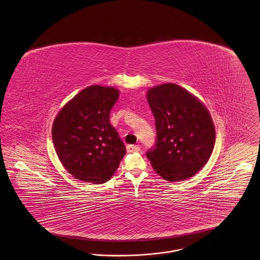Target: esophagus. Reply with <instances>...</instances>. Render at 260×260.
I'll list each match as a JSON object with an SVG mask.
<instances>
[{
	"instance_id": "esophagus-1",
	"label": "esophagus",
	"mask_w": 260,
	"mask_h": 260,
	"mask_svg": "<svg viewBox=\"0 0 260 260\" xmlns=\"http://www.w3.org/2000/svg\"><path fill=\"white\" fill-rule=\"evenodd\" d=\"M126 150L127 152H138L140 150V147L138 145H133V144H129L126 146Z\"/></svg>"
}]
</instances>
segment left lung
<instances>
[{
	"label": "left lung",
	"mask_w": 260,
	"mask_h": 260,
	"mask_svg": "<svg viewBox=\"0 0 260 260\" xmlns=\"http://www.w3.org/2000/svg\"><path fill=\"white\" fill-rule=\"evenodd\" d=\"M156 126V142L146 156L169 182L192 177L208 161L215 127L208 110L183 87L167 83L147 92Z\"/></svg>",
	"instance_id": "8db88e82"
}]
</instances>
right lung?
I'll return each instance as SVG.
<instances>
[{
  "instance_id": "1",
  "label": "right lung",
  "mask_w": 260,
  "mask_h": 260,
  "mask_svg": "<svg viewBox=\"0 0 260 260\" xmlns=\"http://www.w3.org/2000/svg\"><path fill=\"white\" fill-rule=\"evenodd\" d=\"M118 89L92 85L68 102L52 127L53 143L62 166L80 181L106 183L125 155V146L110 123Z\"/></svg>"
}]
</instances>
